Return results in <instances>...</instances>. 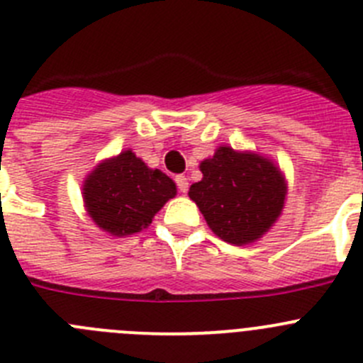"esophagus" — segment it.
Returning a JSON list of instances; mask_svg holds the SVG:
<instances>
[{
    "label": "esophagus",
    "mask_w": 363,
    "mask_h": 363,
    "mask_svg": "<svg viewBox=\"0 0 363 363\" xmlns=\"http://www.w3.org/2000/svg\"><path fill=\"white\" fill-rule=\"evenodd\" d=\"M174 182H176V185H178L179 192H187L189 191V182H187V178H185L184 174L176 176Z\"/></svg>",
    "instance_id": "34e87169"
}]
</instances>
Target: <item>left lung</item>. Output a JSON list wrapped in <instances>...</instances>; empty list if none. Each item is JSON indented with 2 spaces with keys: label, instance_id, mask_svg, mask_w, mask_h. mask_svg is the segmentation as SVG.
Listing matches in <instances>:
<instances>
[{
  "label": "left lung",
  "instance_id": "left-lung-1",
  "mask_svg": "<svg viewBox=\"0 0 363 363\" xmlns=\"http://www.w3.org/2000/svg\"><path fill=\"white\" fill-rule=\"evenodd\" d=\"M199 169L203 178L191 185L189 198L224 242H255L281 216L287 182L269 158L219 146Z\"/></svg>",
  "mask_w": 363,
  "mask_h": 363
}]
</instances>
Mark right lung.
<instances>
[{
	"label": "right lung",
	"instance_id": "right-lung-1",
	"mask_svg": "<svg viewBox=\"0 0 363 363\" xmlns=\"http://www.w3.org/2000/svg\"><path fill=\"white\" fill-rule=\"evenodd\" d=\"M87 213L113 237L133 235L176 196V185L160 169H150L132 150L103 160L84 182Z\"/></svg>",
	"mask_w": 363,
	"mask_h": 363
}]
</instances>
